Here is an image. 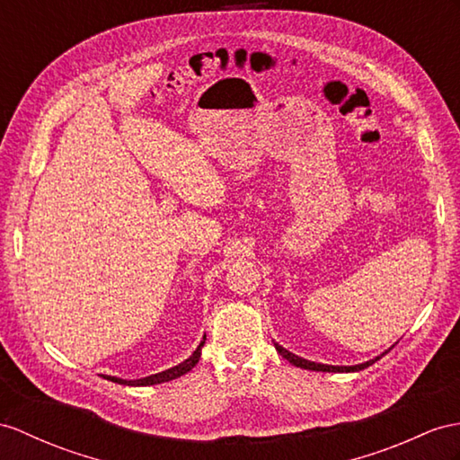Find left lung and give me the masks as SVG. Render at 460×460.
<instances>
[{
  "label": "left lung",
  "instance_id": "left-lung-1",
  "mask_svg": "<svg viewBox=\"0 0 460 460\" xmlns=\"http://www.w3.org/2000/svg\"><path fill=\"white\" fill-rule=\"evenodd\" d=\"M275 349L279 351V355H283L285 359H287L288 363H293L295 367L308 368V371H322V373H355V371H363V368H367L368 365H373V363H375V361H378L380 357H383L385 353H388V351H385L383 355H378V357H375V359L367 361V363H361V365H353V367H335V365H322V363H314V361L302 359V357H298V355H295V353L287 351L285 347H281L279 343H275ZM390 349H392V347H390Z\"/></svg>",
  "mask_w": 460,
  "mask_h": 460
}]
</instances>
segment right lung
Returning a JSON list of instances; mask_svg holds the SVG:
<instances>
[{
    "instance_id": "add662e5",
    "label": "right lung",
    "mask_w": 460,
    "mask_h": 460,
    "mask_svg": "<svg viewBox=\"0 0 460 460\" xmlns=\"http://www.w3.org/2000/svg\"><path fill=\"white\" fill-rule=\"evenodd\" d=\"M205 340H207V335H203V341L199 343V347L193 351V355L189 357V359H185L183 363H179V365H175V367H172V368H167V371H162V373H158V375H150V376L137 378V380H125V378H117V376H109V375H103V378L113 380V383H117V385H128V386H150V385L167 383V380H173V378H179L181 375L189 373V371H191V368L199 363V359H200V349H203Z\"/></svg>"
}]
</instances>
